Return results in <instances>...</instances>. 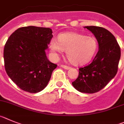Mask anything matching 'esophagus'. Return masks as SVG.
Instances as JSON below:
<instances>
[{
    "mask_svg": "<svg viewBox=\"0 0 124 124\" xmlns=\"http://www.w3.org/2000/svg\"><path fill=\"white\" fill-rule=\"evenodd\" d=\"M61 67L63 68V69H66V70H69V69H70V67L67 66V65H61Z\"/></svg>",
    "mask_w": 124,
    "mask_h": 124,
    "instance_id": "obj_1",
    "label": "esophagus"
}]
</instances>
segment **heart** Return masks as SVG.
<instances>
[{
	"mask_svg": "<svg viewBox=\"0 0 124 124\" xmlns=\"http://www.w3.org/2000/svg\"><path fill=\"white\" fill-rule=\"evenodd\" d=\"M50 49L57 56L59 53L66 51L68 59L75 65L88 62L94 56L98 49V43L94 38L83 34L65 33L59 35L57 41L52 39Z\"/></svg>",
	"mask_w": 124,
	"mask_h": 124,
	"instance_id": "b5f03b06",
	"label": "heart"
}]
</instances>
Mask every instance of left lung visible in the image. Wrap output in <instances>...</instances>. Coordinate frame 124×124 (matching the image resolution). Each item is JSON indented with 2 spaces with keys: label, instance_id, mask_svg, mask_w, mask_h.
<instances>
[{
  "label": "left lung",
  "instance_id": "left-lung-1",
  "mask_svg": "<svg viewBox=\"0 0 124 124\" xmlns=\"http://www.w3.org/2000/svg\"><path fill=\"white\" fill-rule=\"evenodd\" d=\"M85 28L96 37L99 51L91 63L78 69V77L72 85L80 92L94 93L104 88L117 74L121 52L116 38L108 30L94 26Z\"/></svg>",
  "mask_w": 124,
  "mask_h": 124
}]
</instances>
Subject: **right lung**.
<instances>
[{
	"label": "right lung",
	"mask_w": 124,
	"mask_h": 124,
	"mask_svg": "<svg viewBox=\"0 0 124 124\" xmlns=\"http://www.w3.org/2000/svg\"><path fill=\"white\" fill-rule=\"evenodd\" d=\"M53 37L49 28H20L10 35L4 50V66L11 80L31 93L46 88L57 65L50 62L45 50Z\"/></svg>",
	"instance_id": "obj_1"
}]
</instances>
